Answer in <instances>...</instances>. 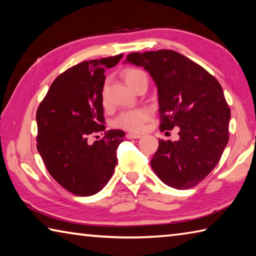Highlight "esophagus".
Segmentation results:
<instances>
[{
	"instance_id": "1",
	"label": "esophagus",
	"mask_w": 256,
	"mask_h": 256,
	"mask_svg": "<svg viewBox=\"0 0 256 256\" xmlns=\"http://www.w3.org/2000/svg\"><path fill=\"white\" fill-rule=\"evenodd\" d=\"M126 138H141V136L140 134H136V133H128Z\"/></svg>"
}]
</instances>
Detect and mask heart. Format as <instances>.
Segmentation results:
<instances>
[{
    "instance_id": "obj_1",
    "label": "heart",
    "mask_w": 256,
    "mask_h": 256,
    "mask_svg": "<svg viewBox=\"0 0 256 256\" xmlns=\"http://www.w3.org/2000/svg\"><path fill=\"white\" fill-rule=\"evenodd\" d=\"M146 76V73L138 68H128L125 71L124 78L126 84L133 88V86L141 79ZM151 116V112L146 108H138V110H128L120 112L118 118L114 120V125L116 128L126 130L130 132L138 133L142 132L146 128Z\"/></svg>"
}]
</instances>
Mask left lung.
<instances>
[{"label":"left lung","mask_w":256,"mask_h":256,"mask_svg":"<svg viewBox=\"0 0 256 256\" xmlns=\"http://www.w3.org/2000/svg\"><path fill=\"white\" fill-rule=\"evenodd\" d=\"M124 63L142 66L158 90L160 130L180 128L177 141L159 140L151 167L177 190L198 185L219 162L229 140L230 110L222 86L175 50L131 53Z\"/></svg>","instance_id":"left-lung-1"}]
</instances>
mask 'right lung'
I'll list each match as a JSON object with an SVG mask.
<instances>
[{
    "instance_id": "right-lung-1",
    "label": "right lung",
    "mask_w": 256,
    "mask_h": 256,
    "mask_svg": "<svg viewBox=\"0 0 256 256\" xmlns=\"http://www.w3.org/2000/svg\"><path fill=\"white\" fill-rule=\"evenodd\" d=\"M123 54L84 60L58 76L37 110V150L50 176L76 196L98 193L114 172L125 133L110 130L102 140L88 136L105 130L102 89L105 68Z\"/></svg>"
}]
</instances>
